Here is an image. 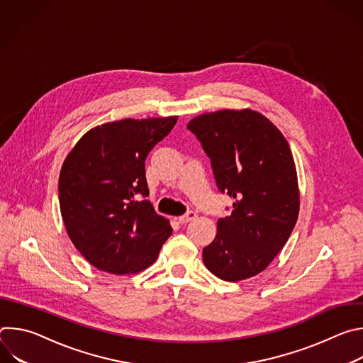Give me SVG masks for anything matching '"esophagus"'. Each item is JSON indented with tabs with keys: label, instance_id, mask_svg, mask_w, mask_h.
Segmentation results:
<instances>
[{
	"label": "esophagus",
	"instance_id": "esophagus-1",
	"mask_svg": "<svg viewBox=\"0 0 363 363\" xmlns=\"http://www.w3.org/2000/svg\"><path fill=\"white\" fill-rule=\"evenodd\" d=\"M195 218H196V214H195L194 211H188L186 214L181 216V217L178 218V221H179L181 224H186V223H189V221H192V220H195Z\"/></svg>",
	"mask_w": 363,
	"mask_h": 363
}]
</instances>
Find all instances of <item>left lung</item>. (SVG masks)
<instances>
[{
    "label": "left lung",
    "mask_w": 363,
    "mask_h": 363,
    "mask_svg": "<svg viewBox=\"0 0 363 363\" xmlns=\"http://www.w3.org/2000/svg\"><path fill=\"white\" fill-rule=\"evenodd\" d=\"M211 160L218 189L234 198L220 218L203 264L225 281L266 270L287 242L298 216L294 160L283 133L251 109L203 113L188 123Z\"/></svg>",
    "instance_id": "8db88e82"
}]
</instances>
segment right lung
Wrapping results in <instances>:
<instances>
[{
    "label": "right lung",
    "instance_id": "right-lung-1",
    "mask_svg": "<svg viewBox=\"0 0 363 363\" xmlns=\"http://www.w3.org/2000/svg\"><path fill=\"white\" fill-rule=\"evenodd\" d=\"M177 119H122L96 126L67 155L59 177L60 211L72 242L96 269L139 273L153 264L172 234L169 221L145 199V160Z\"/></svg>",
    "mask_w": 363,
    "mask_h": 363
}]
</instances>
